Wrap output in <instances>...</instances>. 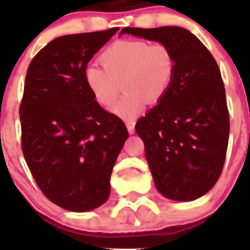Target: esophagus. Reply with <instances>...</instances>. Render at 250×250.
<instances>
[{"label": "esophagus", "instance_id": "1", "mask_svg": "<svg viewBox=\"0 0 250 250\" xmlns=\"http://www.w3.org/2000/svg\"><path fill=\"white\" fill-rule=\"evenodd\" d=\"M126 127H127V131H129V134H134V131H135V121L127 120Z\"/></svg>", "mask_w": 250, "mask_h": 250}]
</instances>
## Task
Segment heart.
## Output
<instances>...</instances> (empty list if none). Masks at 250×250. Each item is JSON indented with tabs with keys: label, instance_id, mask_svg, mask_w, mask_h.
<instances>
[{
	"label": "heart",
	"instance_id": "1",
	"mask_svg": "<svg viewBox=\"0 0 250 250\" xmlns=\"http://www.w3.org/2000/svg\"><path fill=\"white\" fill-rule=\"evenodd\" d=\"M100 61L103 67H86V86L104 107L116 101L124 86L126 92L112 109L124 119L138 116L147 103H160L175 79L176 56L173 48L163 42L121 40L104 51Z\"/></svg>",
	"mask_w": 250,
	"mask_h": 250
}]
</instances>
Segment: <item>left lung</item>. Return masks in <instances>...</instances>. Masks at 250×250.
<instances>
[{
  "label": "left lung",
  "instance_id": "left-lung-1",
  "mask_svg": "<svg viewBox=\"0 0 250 250\" xmlns=\"http://www.w3.org/2000/svg\"><path fill=\"white\" fill-rule=\"evenodd\" d=\"M123 34L167 43L175 54L173 85L135 130L159 193L176 202L198 199L218 182L228 149L229 111L218 63L183 27H125Z\"/></svg>",
  "mask_w": 250,
  "mask_h": 250
}]
</instances>
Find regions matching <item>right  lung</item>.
Returning a JSON list of instances; mask_svg holds the SVG:
<instances>
[{"instance_id":"right-lung-1","label":"right lung","mask_w":250,"mask_h":250,"mask_svg":"<svg viewBox=\"0 0 250 250\" xmlns=\"http://www.w3.org/2000/svg\"><path fill=\"white\" fill-rule=\"evenodd\" d=\"M118 30L57 37L27 68L22 152L43 195L66 210H92L107 200L112 167L129 138L124 121L99 105L83 77Z\"/></svg>"}]
</instances>
